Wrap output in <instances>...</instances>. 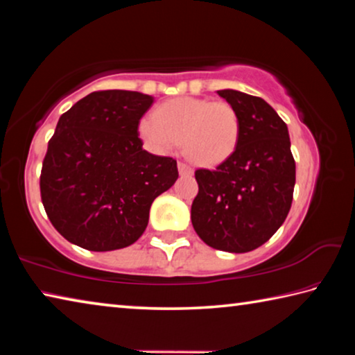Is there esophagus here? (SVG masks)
Instances as JSON below:
<instances>
[{"label":"esophagus","mask_w":355,"mask_h":355,"mask_svg":"<svg viewBox=\"0 0 355 355\" xmlns=\"http://www.w3.org/2000/svg\"><path fill=\"white\" fill-rule=\"evenodd\" d=\"M178 172H180V175H192V173H194L192 167L189 164L183 163V161H180L178 163Z\"/></svg>","instance_id":"1"}]
</instances>
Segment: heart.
<instances>
[{
    "label": "heart",
    "instance_id": "b5f03b06",
    "mask_svg": "<svg viewBox=\"0 0 355 355\" xmlns=\"http://www.w3.org/2000/svg\"><path fill=\"white\" fill-rule=\"evenodd\" d=\"M155 117L141 119V139L153 152L167 153L183 142L194 163L214 167L235 153L241 135L239 116L227 101L178 97L155 110Z\"/></svg>",
    "mask_w": 355,
    "mask_h": 355
}]
</instances>
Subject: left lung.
Returning a JSON list of instances; mask_svg holds the SVG:
<instances>
[{"label": "left lung", "instance_id": "left-lung-1", "mask_svg": "<svg viewBox=\"0 0 355 355\" xmlns=\"http://www.w3.org/2000/svg\"><path fill=\"white\" fill-rule=\"evenodd\" d=\"M222 98L235 107L241 125L230 158L214 171H196L199 194L191 207L197 235L209 248L250 252L284 224L291 208L296 164L286 123L266 101L224 89Z\"/></svg>", "mask_w": 355, "mask_h": 355}]
</instances>
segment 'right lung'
Wrapping results in <instances>:
<instances>
[{"label":"right lung","mask_w":355,"mask_h":355,"mask_svg":"<svg viewBox=\"0 0 355 355\" xmlns=\"http://www.w3.org/2000/svg\"><path fill=\"white\" fill-rule=\"evenodd\" d=\"M153 103L133 91L86 95L59 117L42 164L40 196L53 227L94 252L136 243L153 200L177 182V161L142 148L139 120Z\"/></svg>","instance_id":"obj_1"}]
</instances>
